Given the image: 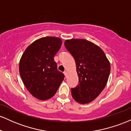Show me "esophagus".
I'll return each mask as SVG.
<instances>
[{"label":"esophagus","instance_id":"1","mask_svg":"<svg viewBox=\"0 0 131 131\" xmlns=\"http://www.w3.org/2000/svg\"><path fill=\"white\" fill-rule=\"evenodd\" d=\"M64 75H65V76H67V71H64Z\"/></svg>","mask_w":131,"mask_h":131}]
</instances>
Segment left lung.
<instances>
[{"label":"left lung","mask_w":131,"mask_h":131,"mask_svg":"<svg viewBox=\"0 0 131 131\" xmlns=\"http://www.w3.org/2000/svg\"><path fill=\"white\" fill-rule=\"evenodd\" d=\"M64 46L74 57L79 84L71 89L73 98L85 104L95 100L104 89L111 66L101 48L83 39L66 40Z\"/></svg>","instance_id":"8db88e82"}]
</instances>
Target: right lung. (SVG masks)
Wrapping results in <instances>:
<instances>
[{
  "label": "right lung",
  "instance_id": "add662e5",
  "mask_svg": "<svg viewBox=\"0 0 131 131\" xmlns=\"http://www.w3.org/2000/svg\"><path fill=\"white\" fill-rule=\"evenodd\" d=\"M62 40L55 37H44L29 45L19 64L21 78L30 94L39 100L52 98L64 79L57 70L54 57L60 49Z\"/></svg>",
  "mask_w": 131,
  "mask_h": 131
}]
</instances>
